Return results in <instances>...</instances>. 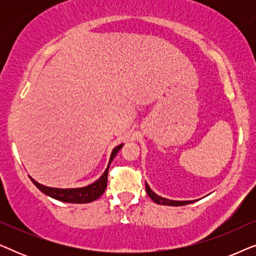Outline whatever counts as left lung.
Listing matches in <instances>:
<instances>
[{
    "mask_svg": "<svg viewBox=\"0 0 256 256\" xmlns=\"http://www.w3.org/2000/svg\"><path fill=\"white\" fill-rule=\"evenodd\" d=\"M146 194L150 198L152 199L154 202H156V204L158 205H168V206H183V205H186V204H191V202H176V200H170V199H166V198H162L160 197V196H157L156 194H154V192L150 190V188L148 186V184L146 183Z\"/></svg>",
    "mask_w": 256,
    "mask_h": 256,
    "instance_id": "left-lung-1",
    "label": "left lung"
}]
</instances>
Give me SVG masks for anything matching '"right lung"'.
Listing matches in <instances>:
<instances>
[{
	"label": "right lung",
	"instance_id": "right-lung-1",
	"mask_svg": "<svg viewBox=\"0 0 256 256\" xmlns=\"http://www.w3.org/2000/svg\"><path fill=\"white\" fill-rule=\"evenodd\" d=\"M122 148V144L118 146L113 152H112L110 164L115 155L118 152V150ZM110 164H108L106 171H104L102 176L98 180L96 183L88 185L86 188H48L44 186L36 180L30 177L32 183L43 192V194L50 196V197L57 199V200L65 202H76V204H85V202H90L96 200L104 194L107 188V176H108V169H110Z\"/></svg>",
	"mask_w": 256,
	"mask_h": 256
}]
</instances>
